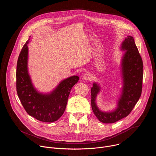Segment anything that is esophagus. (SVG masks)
<instances>
[{"mask_svg":"<svg viewBox=\"0 0 156 156\" xmlns=\"http://www.w3.org/2000/svg\"><path fill=\"white\" fill-rule=\"evenodd\" d=\"M83 78L85 80H91L92 77L90 73H85L83 76Z\"/></svg>","mask_w":156,"mask_h":156,"instance_id":"esophagus-1","label":"esophagus"}]
</instances>
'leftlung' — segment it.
I'll return each mask as SVG.
<instances>
[{
	"instance_id": "8db88e82",
	"label": "left lung",
	"mask_w": 156,
	"mask_h": 156,
	"mask_svg": "<svg viewBox=\"0 0 156 156\" xmlns=\"http://www.w3.org/2000/svg\"><path fill=\"white\" fill-rule=\"evenodd\" d=\"M122 49L126 50L122 59L123 87L118 107L110 112H103L98 108L95 100L99 91L96 83L91 88V107L99 120L104 123H115L128 116L138 101L142 92L143 63L142 58L132 36H127L122 44Z\"/></svg>"
}]
</instances>
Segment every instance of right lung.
Returning <instances> with one entry per match:
<instances>
[{
    "label": "right lung",
    "mask_w": 156,
    "mask_h": 156,
    "mask_svg": "<svg viewBox=\"0 0 156 156\" xmlns=\"http://www.w3.org/2000/svg\"><path fill=\"white\" fill-rule=\"evenodd\" d=\"M29 40L24 44L17 61L16 83L18 96L30 115L43 122H53L64 113L70 91L78 81L79 77L73 76L64 80L51 94L38 93L33 86L28 73L27 44Z\"/></svg>",
    "instance_id": "obj_1"
}]
</instances>
